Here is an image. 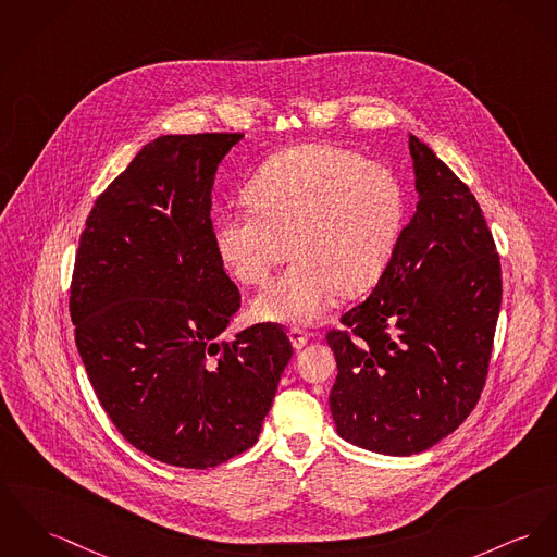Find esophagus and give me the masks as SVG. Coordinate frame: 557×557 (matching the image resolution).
<instances>
[{
	"label": "esophagus",
	"instance_id": "1",
	"mask_svg": "<svg viewBox=\"0 0 557 557\" xmlns=\"http://www.w3.org/2000/svg\"><path fill=\"white\" fill-rule=\"evenodd\" d=\"M289 339H292L294 348L299 350V348H304V346L308 344L310 334H308V332H304V330H299V327H292V330H289Z\"/></svg>",
	"mask_w": 557,
	"mask_h": 557
}]
</instances>
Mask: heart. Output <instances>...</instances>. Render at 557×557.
<instances>
[{"label": "heart", "instance_id": "b5f03b06", "mask_svg": "<svg viewBox=\"0 0 557 557\" xmlns=\"http://www.w3.org/2000/svg\"><path fill=\"white\" fill-rule=\"evenodd\" d=\"M253 213H225L213 230L218 256L243 285H265L261 319L314 323L335 294L359 296L382 276L404 222L393 173L352 149L304 144L265 160L245 187Z\"/></svg>", "mask_w": 557, "mask_h": 557}]
</instances>
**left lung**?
Wrapping results in <instances>:
<instances>
[{"mask_svg":"<svg viewBox=\"0 0 557 557\" xmlns=\"http://www.w3.org/2000/svg\"><path fill=\"white\" fill-rule=\"evenodd\" d=\"M409 153L416 213L371 296L327 334L337 435L388 456L429 449L473 411L503 297L500 258L475 196L413 135Z\"/></svg>","mask_w":557,"mask_h":557,"instance_id":"left-lung-1","label":"left lung"}]
</instances>
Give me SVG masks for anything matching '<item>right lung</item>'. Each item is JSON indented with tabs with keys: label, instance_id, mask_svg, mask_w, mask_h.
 Here are the masks:
<instances>
[{
	"label": "right lung",
	"instance_id": "obj_1",
	"mask_svg": "<svg viewBox=\"0 0 557 557\" xmlns=\"http://www.w3.org/2000/svg\"><path fill=\"white\" fill-rule=\"evenodd\" d=\"M240 139H153L97 198L75 256V346L101 406L128 444L184 469L258 442L294 355L276 323L220 339L240 294L215 249L211 189Z\"/></svg>",
	"mask_w": 557,
	"mask_h": 557
}]
</instances>
